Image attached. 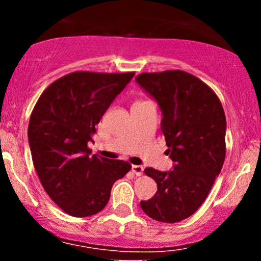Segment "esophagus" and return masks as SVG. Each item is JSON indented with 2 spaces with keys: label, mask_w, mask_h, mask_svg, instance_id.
<instances>
[{
  "label": "esophagus",
  "mask_w": 261,
  "mask_h": 261,
  "mask_svg": "<svg viewBox=\"0 0 261 261\" xmlns=\"http://www.w3.org/2000/svg\"><path fill=\"white\" fill-rule=\"evenodd\" d=\"M131 170H133V173L135 175L140 176L143 174V167L142 166H133V168H131Z\"/></svg>",
  "instance_id": "obj_1"
}]
</instances>
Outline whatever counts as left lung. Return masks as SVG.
Here are the masks:
<instances>
[{"label":"left lung","instance_id":"8db88e82","mask_svg":"<svg viewBox=\"0 0 261 261\" xmlns=\"http://www.w3.org/2000/svg\"><path fill=\"white\" fill-rule=\"evenodd\" d=\"M136 82L157 100L163 119L161 130L174 162L170 172L146 168L157 193L141 208L160 222L190 217L207 197L226 157V116L210 87L180 70L143 72Z\"/></svg>","mask_w":261,"mask_h":261}]
</instances>
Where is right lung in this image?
Segmentation results:
<instances>
[{
  "mask_svg": "<svg viewBox=\"0 0 261 261\" xmlns=\"http://www.w3.org/2000/svg\"><path fill=\"white\" fill-rule=\"evenodd\" d=\"M134 74L68 73L47 87L33 109L28 126L33 164L47 195L71 216L101 211L114 182L131 169L128 162L89 155L88 142Z\"/></svg>",
  "mask_w": 261,
  "mask_h": 261,
  "instance_id": "add662e5",
  "label": "right lung"
}]
</instances>
